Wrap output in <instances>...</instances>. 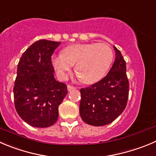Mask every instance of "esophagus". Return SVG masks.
Returning a JSON list of instances; mask_svg holds the SVG:
<instances>
[{"mask_svg": "<svg viewBox=\"0 0 156 156\" xmlns=\"http://www.w3.org/2000/svg\"><path fill=\"white\" fill-rule=\"evenodd\" d=\"M74 89H75V87H74V86H72V85H68L67 86L68 91H71V90H74Z\"/></svg>", "mask_w": 156, "mask_h": 156, "instance_id": "obj_1", "label": "esophagus"}]
</instances>
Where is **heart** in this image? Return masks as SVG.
Wrapping results in <instances>:
<instances>
[{
    "label": "heart",
    "mask_w": 156,
    "mask_h": 156,
    "mask_svg": "<svg viewBox=\"0 0 156 156\" xmlns=\"http://www.w3.org/2000/svg\"><path fill=\"white\" fill-rule=\"evenodd\" d=\"M113 53L108 44H73L66 47L64 53L54 55L52 62L61 77H66L76 63L75 70L84 83H93L102 79L109 69Z\"/></svg>",
    "instance_id": "heart-1"
}]
</instances>
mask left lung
<instances>
[{
    "instance_id": "obj_1",
    "label": "left lung",
    "mask_w": 156,
    "mask_h": 156,
    "mask_svg": "<svg viewBox=\"0 0 156 156\" xmlns=\"http://www.w3.org/2000/svg\"><path fill=\"white\" fill-rule=\"evenodd\" d=\"M115 60L107 75L90 87L80 90V114L85 122L95 126L113 122L127 105L129 83L126 63L115 47Z\"/></svg>"
}]
</instances>
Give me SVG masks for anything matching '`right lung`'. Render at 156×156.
Instances as JSON below:
<instances>
[{"label":"right lung","mask_w":156,"mask_h":156,"mask_svg":"<svg viewBox=\"0 0 156 156\" xmlns=\"http://www.w3.org/2000/svg\"><path fill=\"white\" fill-rule=\"evenodd\" d=\"M60 42L40 40L23 53L14 87V106L31 126L46 128L57 121L67 87L54 78L51 56Z\"/></svg>","instance_id":"right-lung-1"}]
</instances>
